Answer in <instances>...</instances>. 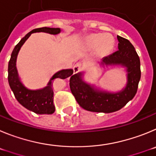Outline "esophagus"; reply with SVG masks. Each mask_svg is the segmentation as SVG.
Returning <instances> with one entry per match:
<instances>
[{
  "mask_svg": "<svg viewBox=\"0 0 156 156\" xmlns=\"http://www.w3.org/2000/svg\"><path fill=\"white\" fill-rule=\"evenodd\" d=\"M81 68H82V64H81V63L80 62L77 63V64L74 66V68H73V70H74V74H77V73L79 72V71L81 70Z\"/></svg>",
  "mask_w": 156,
  "mask_h": 156,
  "instance_id": "esophagus-1",
  "label": "esophagus"
}]
</instances>
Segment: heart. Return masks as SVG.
I'll return each mask as SVG.
<instances>
[{
    "instance_id": "heart-1",
    "label": "heart",
    "mask_w": 156,
    "mask_h": 156,
    "mask_svg": "<svg viewBox=\"0 0 156 156\" xmlns=\"http://www.w3.org/2000/svg\"><path fill=\"white\" fill-rule=\"evenodd\" d=\"M114 41L110 36L105 33L92 34L85 42V47L88 50L96 49L101 55H108L113 50Z\"/></svg>"
}]
</instances>
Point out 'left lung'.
Listing matches in <instances>:
<instances>
[{
  "label": "left lung",
  "instance_id": "obj_1",
  "mask_svg": "<svg viewBox=\"0 0 156 156\" xmlns=\"http://www.w3.org/2000/svg\"><path fill=\"white\" fill-rule=\"evenodd\" d=\"M118 50L102 58L100 66H121L126 68L127 83L119 92H109L97 88L84 81V72L70 78V88L80 106L88 111L113 113L127 104L135 95L141 78L140 59L129 40L117 36Z\"/></svg>",
  "mask_w": 156,
  "mask_h": 156
}]
</instances>
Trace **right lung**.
<instances>
[{
	"label": "right lung",
	"instance_id": "add662e5",
	"mask_svg": "<svg viewBox=\"0 0 156 156\" xmlns=\"http://www.w3.org/2000/svg\"><path fill=\"white\" fill-rule=\"evenodd\" d=\"M61 32L60 28L43 27L33 29L24 36L15 46L8 63V83L15 95V97L24 107L37 114H52L54 113L55 106L54 105V91L52 88L53 81L56 78L64 79L68 77L72 78L75 76V75H73L74 71L72 69L61 70L52 76L46 87L35 90L29 89L23 85L19 76L16 68L17 57L22 45L29 39L32 33H46L52 35H57Z\"/></svg>",
	"mask_w": 156,
	"mask_h": 156
}]
</instances>
